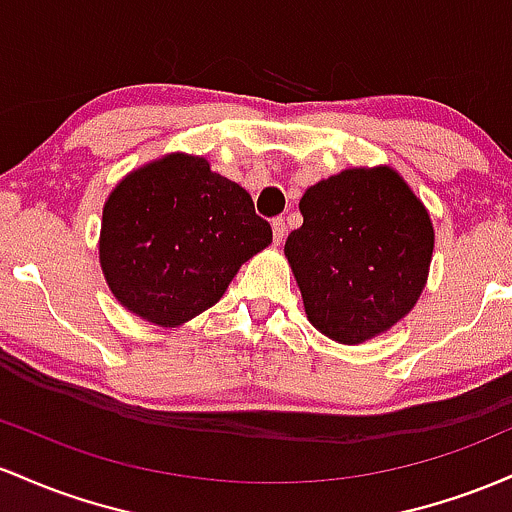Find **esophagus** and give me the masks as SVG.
I'll return each mask as SVG.
<instances>
[{"instance_id": "obj_1", "label": "esophagus", "mask_w": 512, "mask_h": 512, "mask_svg": "<svg viewBox=\"0 0 512 512\" xmlns=\"http://www.w3.org/2000/svg\"><path fill=\"white\" fill-rule=\"evenodd\" d=\"M285 234H287L285 217H275V220H273V239H275V244H283Z\"/></svg>"}]
</instances>
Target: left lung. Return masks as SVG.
Instances as JSON below:
<instances>
[{"label": "left lung", "mask_w": 512, "mask_h": 512, "mask_svg": "<svg viewBox=\"0 0 512 512\" xmlns=\"http://www.w3.org/2000/svg\"><path fill=\"white\" fill-rule=\"evenodd\" d=\"M302 227L285 256L314 329L338 343H363L411 312L428 280L433 222L389 166L346 169L300 200Z\"/></svg>", "instance_id": "1"}]
</instances>
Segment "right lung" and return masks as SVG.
Returning a JSON list of instances; mask_svg holds the SVG:
<instances>
[{"label":"right lung","mask_w":512,"mask_h":512,"mask_svg":"<svg viewBox=\"0 0 512 512\" xmlns=\"http://www.w3.org/2000/svg\"><path fill=\"white\" fill-rule=\"evenodd\" d=\"M271 241V225L239 183L203 157L166 154L108 195L99 258L125 309L181 326L220 300L241 263Z\"/></svg>","instance_id":"1"}]
</instances>
